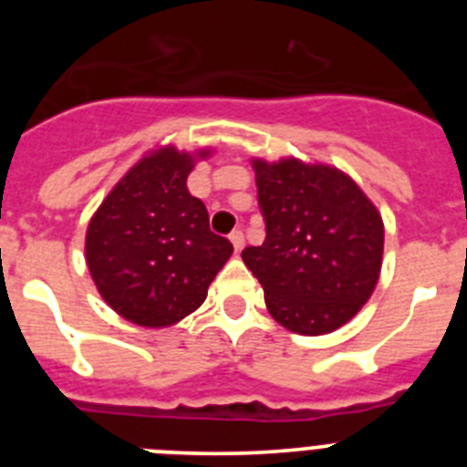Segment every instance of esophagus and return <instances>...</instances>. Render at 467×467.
Returning <instances> with one entry per match:
<instances>
[{
  "instance_id": "1",
  "label": "esophagus",
  "mask_w": 467,
  "mask_h": 467,
  "mask_svg": "<svg viewBox=\"0 0 467 467\" xmlns=\"http://www.w3.org/2000/svg\"><path fill=\"white\" fill-rule=\"evenodd\" d=\"M229 241L234 243V250H236V253H241L243 250V245H245V236H243V231L241 229H234L229 234Z\"/></svg>"
}]
</instances>
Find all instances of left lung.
I'll return each instance as SVG.
<instances>
[{"instance_id": "1", "label": "left lung", "mask_w": 467, "mask_h": 467, "mask_svg": "<svg viewBox=\"0 0 467 467\" xmlns=\"http://www.w3.org/2000/svg\"><path fill=\"white\" fill-rule=\"evenodd\" d=\"M257 203L266 238L243 262L264 287V301L296 334L334 332L377 287L383 222L350 177L296 159L254 161Z\"/></svg>"}]
</instances>
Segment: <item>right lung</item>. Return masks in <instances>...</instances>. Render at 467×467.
Here are the masks:
<instances>
[{
  "label": "right lung",
  "mask_w": 467,
  "mask_h": 467,
  "mask_svg": "<svg viewBox=\"0 0 467 467\" xmlns=\"http://www.w3.org/2000/svg\"><path fill=\"white\" fill-rule=\"evenodd\" d=\"M192 168V156L175 147L142 159L88 224L86 262L102 299L142 327H166L196 311L234 253L210 231L203 201L189 193Z\"/></svg>",
  "instance_id": "add662e5"
}]
</instances>
